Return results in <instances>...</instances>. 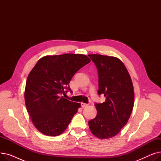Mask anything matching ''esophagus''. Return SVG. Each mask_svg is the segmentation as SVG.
<instances>
[{"label": "esophagus", "instance_id": "obj_1", "mask_svg": "<svg viewBox=\"0 0 161 161\" xmlns=\"http://www.w3.org/2000/svg\"><path fill=\"white\" fill-rule=\"evenodd\" d=\"M81 107H82V108H86V107H87V106H89V104H86V103H81Z\"/></svg>", "mask_w": 161, "mask_h": 161}]
</instances>
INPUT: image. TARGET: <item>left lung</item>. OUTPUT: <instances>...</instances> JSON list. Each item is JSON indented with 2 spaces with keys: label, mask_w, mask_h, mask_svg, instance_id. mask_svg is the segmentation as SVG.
Segmentation results:
<instances>
[{
  "label": "left lung",
  "mask_w": 161,
  "mask_h": 161,
  "mask_svg": "<svg viewBox=\"0 0 161 161\" xmlns=\"http://www.w3.org/2000/svg\"><path fill=\"white\" fill-rule=\"evenodd\" d=\"M89 57L98 70V93L106 97L105 102L95 104L97 114L88 122L89 126L96 137L110 138L121 131L131 115L134 103L133 84L120 59L97 54Z\"/></svg>",
  "instance_id": "1"
}]
</instances>
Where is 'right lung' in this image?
<instances>
[{"instance_id":"obj_1","label":"right lung","mask_w":161,"mask_h":161,"mask_svg":"<svg viewBox=\"0 0 161 161\" xmlns=\"http://www.w3.org/2000/svg\"><path fill=\"white\" fill-rule=\"evenodd\" d=\"M90 62L82 54L47 55L42 57L30 72L25 90V105L40 132L57 136L67 129L81 104L61 95L71 91L69 83L73 75Z\"/></svg>"}]
</instances>
